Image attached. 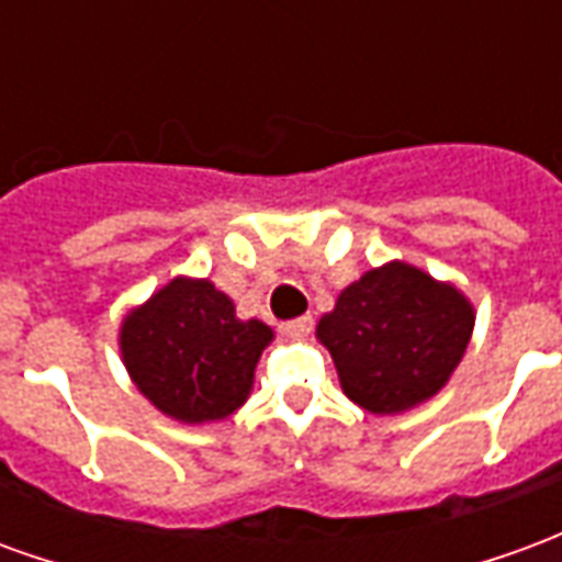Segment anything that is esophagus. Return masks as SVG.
I'll list each match as a JSON object with an SVG mask.
<instances>
[{
  "label": "esophagus",
  "instance_id": "obj_1",
  "mask_svg": "<svg viewBox=\"0 0 562 562\" xmlns=\"http://www.w3.org/2000/svg\"><path fill=\"white\" fill-rule=\"evenodd\" d=\"M310 330H313V318L310 316L292 318V322H285V325H282V334H285V337H292V340H301V337H306Z\"/></svg>",
  "mask_w": 562,
  "mask_h": 562
}]
</instances>
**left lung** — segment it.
<instances>
[{"label": "left lung", "instance_id": "8db88e82", "mask_svg": "<svg viewBox=\"0 0 562 562\" xmlns=\"http://www.w3.org/2000/svg\"><path fill=\"white\" fill-rule=\"evenodd\" d=\"M472 325V304L454 285L391 261L342 289L316 337L349 401L373 415H397L446 385Z\"/></svg>", "mask_w": 562, "mask_h": 562}]
</instances>
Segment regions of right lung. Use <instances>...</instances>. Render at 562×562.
<instances>
[{
  "label": "right lung",
  "instance_id": "right-lung-1",
  "mask_svg": "<svg viewBox=\"0 0 562 562\" xmlns=\"http://www.w3.org/2000/svg\"><path fill=\"white\" fill-rule=\"evenodd\" d=\"M273 330L234 316L210 280L177 277L132 310L120 328L128 376L173 422H222L240 409Z\"/></svg>",
  "mask_w": 562,
  "mask_h": 562
}]
</instances>
